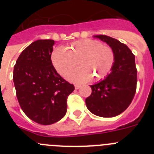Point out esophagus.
<instances>
[{"label":"esophagus","mask_w":154,"mask_h":154,"mask_svg":"<svg viewBox=\"0 0 154 154\" xmlns=\"http://www.w3.org/2000/svg\"><path fill=\"white\" fill-rule=\"evenodd\" d=\"M80 87H81V85H75V89H79L80 88Z\"/></svg>","instance_id":"34e87169"}]
</instances>
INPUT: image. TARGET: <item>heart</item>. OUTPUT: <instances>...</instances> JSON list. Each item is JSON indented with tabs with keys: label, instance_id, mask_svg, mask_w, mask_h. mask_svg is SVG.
Wrapping results in <instances>:
<instances>
[{
	"label": "heart",
	"instance_id": "b5f03b06",
	"mask_svg": "<svg viewBox=\"0 0 154 154\" xmlns=\"http://www.w3.org/2000/svg\"><path fill=\"white\" fill-rule=\"evenodd\" d=\"M79 68L69 76L70 81L75 83L85 82L93 78L99 81L106 77L111 72L115 62V52L109 46L92 39L77 41L69 48H56L52 55L51 62L58 72L67 75L77 65Z\"/></svg>",
	"mask_w": 154,
	"mask_h": 154
}]
</instances>
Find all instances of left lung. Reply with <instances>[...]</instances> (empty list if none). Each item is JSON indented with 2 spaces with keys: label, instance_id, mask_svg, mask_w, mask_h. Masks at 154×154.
<instances>
[{
  "label": "left lung",
  "instance_id": "8db88e82",
  "mask_svg": "<svg viewBox=\"0 0 154 154\" xmlns=\"http://www.w3.org/2000/svg\"><path fill=\"white\" fill-rule=\"evenodd\" d=\"M112 48L115 62L105 79L90 85L92 94L85 99L88 109L101 117H114L130 106L137 90L135 56L125 44L106 35H96Z\"/></svg>",
  "mask_w": 154,
  "mask_h": 154
}]
</instances>
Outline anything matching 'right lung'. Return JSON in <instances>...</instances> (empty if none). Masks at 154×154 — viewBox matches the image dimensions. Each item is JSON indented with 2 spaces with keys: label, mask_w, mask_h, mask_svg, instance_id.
Here are the masks:
<instances>
[{
  "label": "right lung",
  "mask_w": 154,
  "mask_h": 154,
  "mask_svg": "<svg viewBox=\"0 0 154 154\" xmlns=\"http://www.w3.org/2000/svg\"><path fill=\"white\" fill-rule=\"evenodd\" d=\"M55 41L37 40L21 53L14 67L17 100L28 118L51 125L65 116L75 87L57 72L51 55Z\"/></svg>",
  "instance_id": "add662e5"
}]
</instances>
